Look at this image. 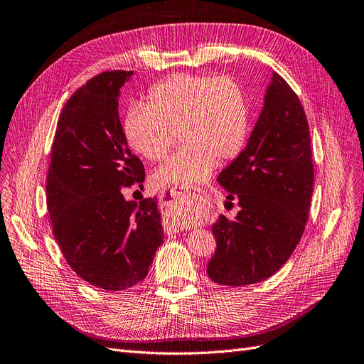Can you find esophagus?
<instances>
[{"label": "esophagus", "instance_id": "esophagus-1", "mask_svg": "<svg viewBox=\"0 0 364 364\" xmlns=\"http://www.w3.org/2000/svg\"><path fill=\"white\" fill-rule=\"evenodd\" d=\"M169 232H183L184 228H186V225L184 224H180V223H175V221H169Z\"/></svg>", "mask_w": 364, "mask_h": 364}]
</instances>
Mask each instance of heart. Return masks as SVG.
<instances>
[{"label": "heart", "mask_w": 364, "mask_h": 364, "mask_svg": "<svg viewBox=\"0 0 364 364\" xmlns=\"http://www.w3.org/2000/svg\"><path fill=\"white\" fill-rule=\"evenodd\" d=\"M248 127L242 88L228 77L203 75H175L159 82L148 92L146 107H129L123 119L129 146L149 161L163 160L178 134L183 148L152 173L157 189L209 178L216 161L241 152Z\"/></svg>", "instance_id": "heart-1"}]
</instances>
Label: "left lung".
I'll use <instances>...</instances> for the list:
<instances>
[{"instance_id":"1","label":"left lung","mask_w":364,"mask_h":364,"mask_svg":"<svg viewBox=\"0 0 364 364\" xmlns=\"http://www.w3.org/2000/svg\"><path fill=\"white\" fill-rule=\"evenodd\" d=\"M218 183L240 212L232 220L220 215L212 224L216 250L207 276L228 287L262 282L282 268L302 237L314 183L304 107L277 73L245 149Z\"/></svg>"}]
</instances>
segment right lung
Segmentation results:
<instances>
[{
    "label": "right lung",
    "mask_w": 364,
    "mask_h": 364,
    "mask_svg": "<svg viewBox=\"0 0 364 364\" xmlns=\"http://www.w3.org/2000/svg\"><path fill=\"white\" fill-rule=\"evenodd\" d=\"M134 71H105L65 103L58 120L47 176V207L65 261L80 279L123 291L148 276L163 244L155 198L124 200L143 183L119 117L120 88Z\"/></svg>",
    "instance_id": "right-lung-1"
}]
</instances>
